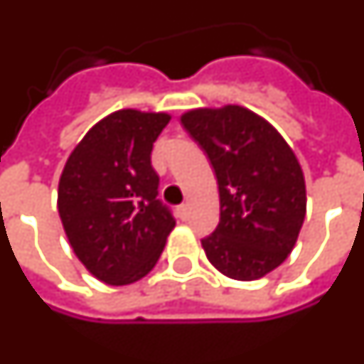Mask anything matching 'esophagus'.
Returning <instances> with one entry per match:
<instances>
[{
	"mask_svg": "<svg viewBox=\"0 0 364 364\" xmlns=\"http://www.w3.org/2000/svg\"><path fill=\"white\" fill-rule=\"evenodd\" d=\"M177 217L185 220V218L189 217V207L187 205H181V207H177Z\"/></svg>",
	"mask_w": 364,
	"mask_h": 364,
	"instance_id": "esophagus-1",
	"label": "esophagus"
}]
</instances>
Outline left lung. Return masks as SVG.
Instances as JSON below:
<instances>
[{
	"label": "left lung",
	"instance_id": "left-lung-1",
	"mask_svg": "<svg viewBox=\"0 0 364 364\" xmlns=\"http://www.w3.org/2000/svg\"><path fill=\"white\" fill-rule=\"evenodd\" d=\"M181 122L217 175L220 220L200 240L208 262L230 279L264 278L294 250L306 218V179L294 149L238 104L193 108Z\"/></svg>",
	"mask_w": 364,
	"mask_h": 364
}]
</instances>
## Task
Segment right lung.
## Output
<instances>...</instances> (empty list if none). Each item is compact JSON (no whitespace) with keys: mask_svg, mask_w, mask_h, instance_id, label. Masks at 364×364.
<instances>
[{"mask_svg":"<svg viewBox=\"0 0 364 364\" xmlns=\"http://www.w3.org/2000/svg\"><path fill=\"white\" fill-rule=\"evenodd\" d=\"M167 112L122 108L96 122L70 151L57 207L76 258L108 286L151 272L175 218L157 199L151 149Z\"/></svg>","mask_w":364,"mask_h":364,"instance_id":"right-lung-1","label":"right lung"}]
</instances>
